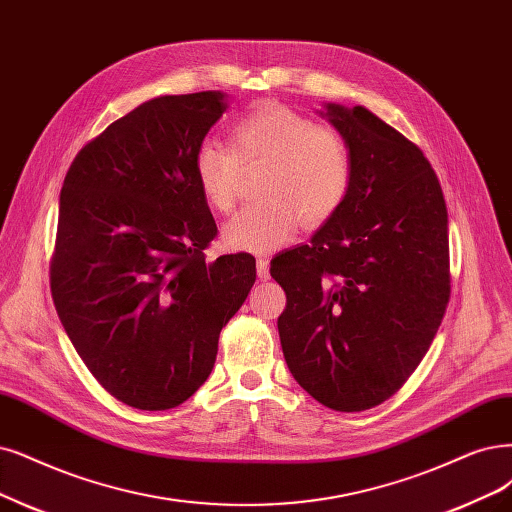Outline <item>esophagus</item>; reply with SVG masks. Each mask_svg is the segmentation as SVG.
I'll list each match as a JSON object with an SVG mask.
<instances>
[{
	"mask_svg": "<svg viewBox=\"0 0 512 512\" xmlns=\"http://www.w3.org/2000/svg\"><path fill=\"white\" fill-rule=\"evenodd\" d=\"M257 276L261 280H268L270 278V261L266 257H259L257 259Z\"/></svg>",
	"mask_w": 512,
	"mask_h": 512,
	"instance_id": "34e87169",
	"label": "esophagus"
}]
</instances>
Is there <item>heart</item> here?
Returning a JSON list of instances; mask_svg holds the SVG:
<instances>
[{
  "label": "heart",
  "mask_w": 512,
  "mask_h": 512,
  "mask_svg": "<svg viewBox=\"0 0 512 512\" xmlns=\"http://www.w3.org/2000/svg\"><path fill=\"white\" fill-rule=\"evenodd\" d=\"M268 164L259 183L266 198L225 225L234 249L270 253L289 242L301 221L310 227L333 219L346 204L354 166L346 141L301 113L261 103L232 126L230 147L206 139L194 154V175L208 206L227 215L236 206L240 166Z\"/></svg>",
  "instance_id": "obj_1"
}]
</instances>
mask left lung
<instances>
[{
  "instance_id": "1",
  "label": "left lung",
  "mask_w": 512,
  "mask_h": 512,
  "mask_svg": "<svg viewBox=\"0 0 512 512\" xmlns=\"http://www.w3.org/2000/svg\"><path fill=\"white\" fill-rule=\"evenodd\" d=\"M325 109L350 149V196L270 274L287 293L278 333L289 371L318 403L352 413L390 399L441 327L447 206L418 145L361 105Z\"/></svg>"
}]
</instances>
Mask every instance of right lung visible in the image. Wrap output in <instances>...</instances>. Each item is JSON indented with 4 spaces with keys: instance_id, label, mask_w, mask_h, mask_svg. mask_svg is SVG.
Here are the masks:
<instances>
[{
    "instance_id": "right-lung-1",
    "label": "right lung",
    "mask_w": 512,
    "mask_h": 512,
    "mask_svg": "<svg viewBox=\"0 0 512 512\" xmlns=\"http://www.w3.org/2000/svg\"><path fill=\"white\" fill-rule=\"evenodd\" d=\"M225 107L219 90L151 99L86 143L63 181L54 308L88 371L128 407L187 401L255 282L253 255H204L217 225L194 154Z\"/></svg>"
}]
</instances>
